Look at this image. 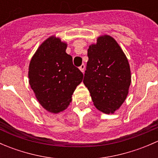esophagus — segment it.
<instances>
[{
  "instance_id": "34e87169",
  "label": "esophagus",
  "mask_w": 158,
  "mask_h": 158,
  "mask_svg": "<svg viewBox=\"0 0 158 158\" xmlns=\"http://www.w3.org/2000/svg\"><path fill=\"white\" fill-rule=\"evenodd\" d=\"M85 64H82L80 66H79V69H80L82 73H84V71H85Z\"/></svg>"
}]
</instances>
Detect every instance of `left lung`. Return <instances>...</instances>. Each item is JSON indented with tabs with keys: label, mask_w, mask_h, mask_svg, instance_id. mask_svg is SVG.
<instances>
[{
	"label": "left lung",
	"mask_w": 158,
	"mask_h": 158,
	"mask_svg": "<svg viewBox=\"0 0 158 158\" xmlns=\"http://www.w3.org/2000/svg\"><path fill=\"white\" fill-rule=\"evenodd\" d=\"M89 61L83 83L94 105L106 114L114 113L126 98L131 71L122 49L110 36H100L88 49Z\"/></svg>",
	"instance_id": "1"
}]
</instances>
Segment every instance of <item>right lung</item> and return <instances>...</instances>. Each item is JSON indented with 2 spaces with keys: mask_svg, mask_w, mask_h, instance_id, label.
<instances>
[{
  "mask_svg": "<svg viewBox=\"0 0 158 158\" xmlns=\"http://www.w3.org/2000/svg\"><path fill=\"white\" fill-rule=\"evenodd\" d=\"M66 49L65 43L51 36L41 44L30 63V87L40 104L52 113L69 106L72 95L83 79Z\"/></svg>",
  "mask_w": 158,
  "mask_h": 158,
  "instance_id": "right-lung-1",
  "label": "right lung"
}]
</instances>
